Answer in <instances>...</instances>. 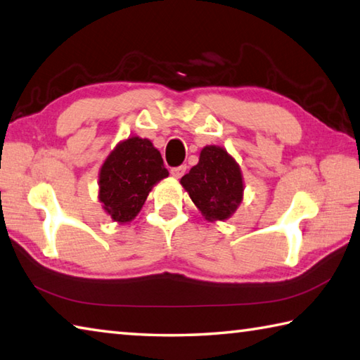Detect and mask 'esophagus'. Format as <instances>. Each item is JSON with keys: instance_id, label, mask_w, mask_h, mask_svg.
<instances>
[{"instance_id": "34e87169", "label": "esophagus", "mask_w": 360, "mask_h": 360, "mask_svg": "<svg viewBox=\"0 0 360 360\" xmlns=\"http://www.w3.org/2000/svg\"><path fill=\"white\" fill-rule=\"evenodd\" d=\"M186 172H187V165L174 167V168H172V176L173 178H181V176H184Z\"/></svg>"}]
</instances>
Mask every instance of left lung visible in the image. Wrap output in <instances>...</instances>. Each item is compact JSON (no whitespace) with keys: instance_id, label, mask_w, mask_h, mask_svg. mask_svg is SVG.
Segmentation results:
<instances>
[{"instance_id":"left-lung-1","label":"left lung","mask_w":360,"mask_h":360,"mask_svg":"<svg viewBox=\"0 0 360 360\" xmlns=\"http://www.w3.org/2000/svg\"><path fill=\"white\" fill-rule=\"evenodd\" d=\"M195 206L210 221L226 220L243 200L242 172L220 146H204L200 162L181 178Z\"/></svg>"}]
</instances>
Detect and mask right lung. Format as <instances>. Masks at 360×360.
I'll return each mask as SVG.
<instances>
[{
  "instance_id": "obj_1",
  "label": "right lung",
  "mask_w": 360,
  "mask_h": 360,
  "mask_svg": "<svg viewBox=\"0 0 360 360\" xmlns=\"http://www.w3.org/2000/svg\"><path fill=\"white\" fill-rule=\"evenodd\" d=\"M167 176L160 153L150 140L129 137L104 160L98 198L112 220L131 221L140 212L153 186Z\"/></svg>"
}]
</instances>
